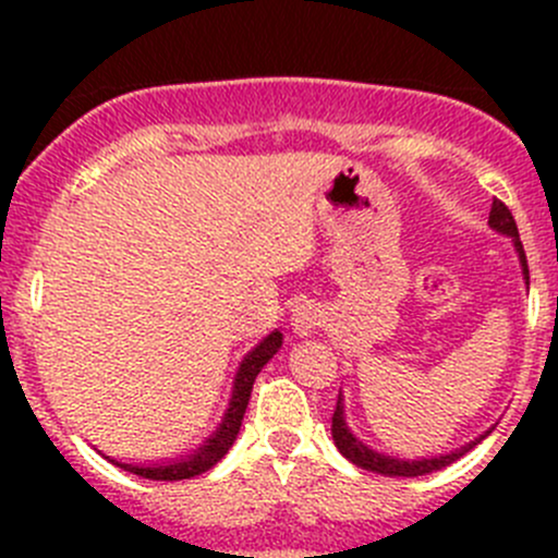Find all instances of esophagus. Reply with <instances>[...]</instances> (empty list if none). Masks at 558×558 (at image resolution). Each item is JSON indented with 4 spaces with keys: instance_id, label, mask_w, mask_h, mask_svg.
I'll use <instances>...</instances> for the list:
<instances>
[{
    "instance_id": "1",
    "label": "esophagus",
    "mask_w": 558,
    "mask_h": 558,
    "mask_svg": "<svg viewBox=\"0 0 558 558\" xmlns=\"http://www.w3.org/2000/svg\"><path fill=\"white\" fill-rule=\"evenodd\" d=\"M320 320H324V313H320V307L311 300L296 302L294 311H291V329H294V335H300V337L315 335V329L320 326Z\"/></svg>"
}]
</instances>
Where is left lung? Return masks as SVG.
<instances>
[{"instance_id": "1", "label": "left lung", "mask_w": 558, "mask_h": 558, "mask_svg": "<svg viewBox=\"0 0 558 558\" xmlns=\"http://www.w3.org/2000/svg\"><path fill=\"white\" fill-rule=\"evenodd\" d=\"M488 227H492L494 232H499V234H505V238L513 240V247H515V253H519V262H521L523 280H526V289H529L526 253H523L519 227H515V221H513V213H510L499 199H494L492 213H488ZM492 429H486L481 437L470 440L466 446L456 448V451L437 453V456H421V459H399V456H388V453L375 451V448H369L367 442L359 440V437L353 435L351 426H348V421H345V402H342V391H340V397H337L335 415H331V437H335L337 451L345 456L348 461H353L356 466H362V470L378 472V475H388V477H418V475H429V472L442 470V466L453 464L456 459H461L464 453H470L477 442L486 440V437L492 435Z\"/></svg>"}]
</instances>
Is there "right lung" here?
Here are the masks:
<instances>
[{"label":"right lung","mask_w":558,"mask_h":558,"mask_svg":"<svg viewBox=\"0 0 558 558\" xmlns=\"http://www.w3.org/2000/svg\"><path fill=\"white\" fill-rule=\"evenodd\" d=\"M283 345V335L278 329L269 331L256 348L245 353L243 362H240L238 375H234V384H232V397H229V408L223 413L221 424L216 426L210 437L202 442L196 451H191L189 456H180V459H165V461H150V464H143V461H118L112 456H105L107 461H112L116 466L121 470L132 472V475L140 477H148V481H185V477H194L202 475V472L210 470L213 464L227 456L229 448L234 446L240 435V426H243V415L247 408V399H251L253 391V380L256 375L262 373L264 364L275 356Z\"/></svg>","instance_id":"1"}]
</instances>
